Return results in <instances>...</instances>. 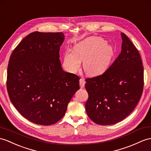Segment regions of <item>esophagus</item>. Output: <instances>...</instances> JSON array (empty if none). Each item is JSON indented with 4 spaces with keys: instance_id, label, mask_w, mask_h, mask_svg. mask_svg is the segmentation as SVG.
<instances>
[{
    "instance_id": "34e87169",
    "label": "esophagus",
    "mask_w": 151,
    "mask_h": 151,
    "mask_svg": "<svg viewBox=\"0 0 151 151\" xmlns=\"http://www.w3.org/2000/svg\"><path fill=\"white\" fill-rule=\"evenodd\" d=\"M85 81L83 78H81L79 80V84H80V87L83 88L84 87V85H85Z\"/></svg>"
}]
</instances>
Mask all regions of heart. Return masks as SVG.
<instances>
[{
	"label": "heart",
	"mask_w": 151,
	"mask_h": 151,
	"mask_svg": "<svg viewBox=\"0 0 151 151\" xmlns=\"http://www.w3.org/2000/svg\"><path fill=\"white\" fill-rule=\"evenodd\" d=\"M115 54L113 47L100 37L88 38L74 47V52L67 51L64 64L71 73L78 72L83 62L86 74L95 76L105 72L111 64Z\"/></svg>",
	"instance_id": "1"
}]
</instances>
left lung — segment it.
Here are the masks:
<instances>
[{
	"label": "left lung",
	"instance_id": "1",
	"mask_svg": "<svg viewBox=\"0 0 151 151\" xmlns=\"http://www.w3.org/2000/svg\"><path fill=\"white\" fill-rule=\"evenodd\" d=\"M122 50L102 74L86 79V111L99 125L116 124L133 111L143 89V67L138 50L121 33Z\"/></svg>",
	"mask_w": 151,
	"mask_h": 151
}]
</instances>
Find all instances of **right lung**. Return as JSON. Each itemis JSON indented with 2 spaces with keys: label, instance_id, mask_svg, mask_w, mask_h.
I'll use <instances>...</instances> for the list:
<instances>
[{
  "label": "right lung",
  "instance_id": "1",
  "mask_svg": "<svg viewBox=\"0 0 151 151\" xmlns=\"http://www.w3.org/2000/svg\"><path fill=\"white\" fill-rule=\"evenodd\" d=\"M64 38L63 32H31L9 58L6 85L10 101L36 124L58 122L79 89V77L63 71L59 59Z\"/></svg>",
  "mask_w": 151,
  "mask_h": 151
}]
</instances>
